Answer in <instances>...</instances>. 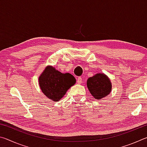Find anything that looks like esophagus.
<instances>
[{
	"label": "esophagus",
	"instance_id": "1",
	"mask_svg": "<svg viewBox=\"0 0 147 147\" xmlns=\"http://www.w3.org/2000/svg\"><path fill=\"white\" fill-rule=\"evenodd\" d=\"M82 82V78H81V77H78V78H77V83L78 84H80Z\"/></svg>",
	"mask_w": 147,
	"mask_h": 147
}]
</instances>
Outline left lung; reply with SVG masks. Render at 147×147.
Segmentation results:
<instances>
[{
	"label": "left lung",
	"mask_w": 147,
	"mask_h": 147,
	"mask_svg": "<svg viewBox=\"0 0 147 147\" xmlns=\"http://www.w3.org/2000/svg\"><path fill=\"white\" fill-rule=\"evenodd\" d=\"M87 86L91 95L96 100L105 97L111 91L110 80L103 73H97L89 78L87 80Z\"/></svg>",
	"instance_id": "obj_1"
}]
</instances>
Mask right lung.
<instances>
[{"label":"right lung","mask_w":147,"mask_h":147,"mask_svg":"<svg viewBox=\"0 0 147 147\" xmlns=\"http://www.w3.org/2000/svg\"><path fill=\"white\" fill-rule=\"evenodd\" d=\"M76 83L70 73H61L54 67L47 66L39 77V84L47 97L54 102L59 101L68 89Z\"/></svg>","instance_id":"obj_1"}]
</instances>
